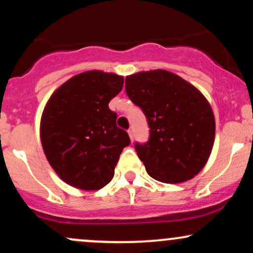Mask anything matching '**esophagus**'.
<instances>
[{
	"instance_id": "obj_1",
	"label": "esophagus",
	"mask_w": 253,
	"mask_h": 253,
	"mask_svg": "<svg viewBox=\"0 0 253 253\" xmlns=\"http://www.w3.org/2000/svg\"><path fill=\"white\" fill-rule=\"evenodd\" d=\"M127 132H128V135H129L130 140L133 141V139H134V136H133V130L132 129H128V130H127Z\"/></svg>"
}]
</instances>
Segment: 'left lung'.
<instances>
[{"mask_svg":"<svg viewBox=\"0 0 253 253\" xmlns=\"http://www.w3.org/2000/svg\"><path fill=\"white\" fill-rule=\"evenodd\" d=\"M127 96L143 110L150 128L146 143L134 144L147 173L163 183H181L207 163L215 121L205 96L172 72L153 70L126 77Z\"/></svg>","mask_w":253,"mask_h":253,"instance_id":"8db88e82","label":"left lung"}]
</instances>
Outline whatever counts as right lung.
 Listing matches in <instances>:
<instances>
[{"label":"right lung","instance_id":"add662e5","mask_svg":"<svg viewBox=\"0 0 253 253\" xmlns=\"http://www.w3.org/2000/svg\"><path fill=\"white\" fill-rule=\"evenodd\" d=\"M124 77L88 71L58 88L43 109L40 138L48 163L68 184L97 190L108 184L128 133L117 126L108 103L121 91Z\"/></svg>","mask_w":253,"mask_h":253}]
</instances>
